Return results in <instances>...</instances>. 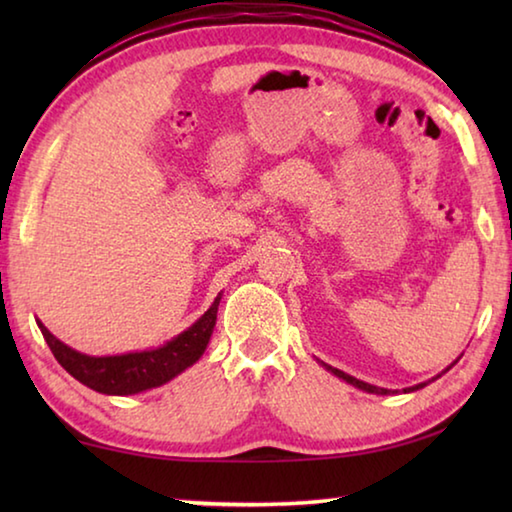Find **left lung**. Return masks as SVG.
<instances>
[{
    "label": "left lung",
    "instance_id": "obj_1",
    "mask_svg": "<svg viewBox=\"0 0 512 512\" xmlns=\"http://www.w3.org/2000/svg\"><path fill=\"white\" fill-rule=\"evenodd\" d=\"M327 370H332L336 377H341V379H345L348 381V384H352V386H357V388H361V391H368V393H377V395H386L388 391L386 388H377V386H370V384H366V381H359V379H354V377H350V375H345L343 370H339V368H332V366H327ZM424 384H418V386H411L409 391H418V388H422Z\"/></svg>",
    "mask_w": 512,
    "mask_h": 512
}]
</instances>
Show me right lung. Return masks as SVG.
Returning a JSON list of instances; mask_svg holds the SVG:
<instances>
[{"instance_id":"obj_1","label":"right lung","mask_w":512,"mask_h":512,"mask_svg":"<svg viewBox=\"0 0 512 512\" xmlns=\"http://www.w3.org/2000/svg\"><path fill=\"white\" fill-rule=\"evenodd\" d=\"M219 300L221 296L187 332L178 334L176 339L162 345V348L119 354V357H88V354H81L60 343L42 323H38V327L51 352H54L56 361L74 379H79L81 384L97 393L133 395L167 384L169 379L180 375L185 368L201 359L207 343H210Z\"/></svg>"}]
</instances>
